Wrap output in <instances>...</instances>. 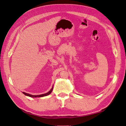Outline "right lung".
Returning <instances> with one entry per match:
<instances>
[{"label":"right lung","instance_id":"obj_1","mask_svg":"<svg viewBox=\"0 0 126 126\" xmlns=\"http://www.w3.org/2000/svg\"><path fill=\"white\" fill-rule=\"evenodd\" d=\"M52 89H53V87H52V88L50 89V90L49 91H48V92L46 94H40V95H32V94H29L26 93H24V92H22V93H23L25 95H26V96H29V97H32V98L42 97H44V96H48V95H49V94H50V93L52 92Z\"/></svg>","mask_w":126,"mask_h":126}]
</instances>
